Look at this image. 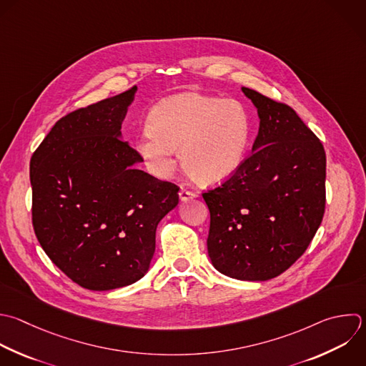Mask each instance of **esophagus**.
<instances>
[{"instance_id": "esophagus-1", "label": "esophagus", "mask_w": 366, "mask_h": 366, "mask_svg": "<svg viewBox=\"0 0 366 366\" xmlns=\"http://www.w3.org/2000/svg\"><path fill=\"white\" fill-rule=\"evenodd\" d=\"M179 196H180V200H182V202H187V200H190V199H196V197H197V193L182 187L180 192H179Z\"/></svg>"}]
</instances>
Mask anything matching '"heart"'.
I'll use <instances>...</instances> for the list:
<instances>
[{
    "instance_id": "heart-1",
    "label": "heart",
    "mask_w": 366,
    "mask_h": 366,
    "mask_svg": "<svg viewBox=\"0 0 366 366\" xmlns=\"http://www.w3.org/2000/svg\"><path fill=\"white\" fill-rule=\"evenodd\" d=\"M136 149L147 167L167 177L176 167L177 149L189 176L200 184H219L243 164L252 133L247 109L237 100L200 93L176 94L150 112Z\"/></svg>"
}]
</instances>
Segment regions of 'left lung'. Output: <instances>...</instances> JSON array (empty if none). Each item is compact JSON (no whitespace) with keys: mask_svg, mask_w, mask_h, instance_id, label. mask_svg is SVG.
Wrapping results in <instances>:
<instances>
[{"mask_svg":"<svg viewBox=\"0 0 366 366\" xmlns=\"http://www.w3.org/2000/svg\"><path fill=\"white\" fill-rule=\"evenodd\" d=\"M257 109L252 154L222 186L203 193L210 212L207 253L223 274L262 282L307 249L325 213L326 156L296 112L252 89Z\"/></svg>","mask_w":366,"mask_h":366,"instance_id":"left-lung-1","label":"left lung"}]
</instances>
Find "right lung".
<instances>
[{"label":"right lung","mask_w":366,"mask_h":366,"mask_svg":"<svg viewBox=\"0 0 366 366\" xmlns=\"http://www.w3.org/2000/svg\"><path fill=\"white\" fill-rule=\"evenodd\" d=\"M136 90L60 119L30 162L36 236L53 263L90 290L142 279L157 224L179 203V187L139 170L142 156L122 140Z\"/></svg>","instance_id":"1"}]
</instances>
